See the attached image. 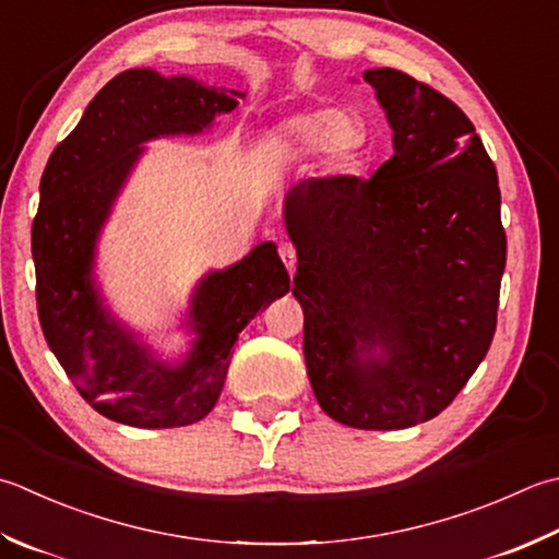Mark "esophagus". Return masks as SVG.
I'll return each instance as SVG.
<instances>
[{
	"label": "esophagus",
	"instance_id": "obj_1",
	"mask_svg": "<svg viewBox=\"0 0 559 559\" xmlns=\"http://www.w3.org/2000/svg\"><path fill=\"white\" fill-rule=\"evenodd\" d=\"M278 254H281L283 264H286L288 271H293L295 264H298V254H295V247H293L290 242H283V245L278 247Z\"/></svg>",
	"mask_w": 559,
	"mask_h": 559
}]
</instances>
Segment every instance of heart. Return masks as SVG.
<instances>
[{
	"label": "heart",
	"mask_w": 559,
	"mask_h": 559,
	"mask_svg": "<svg viewBox=\"0 0 559 559\" xmlns=\"http://www.w3.org/2000/svg\"><path fill=\"white\" fill-rule=\"evenodd\" d=\"M366 145V126L338 108H308L298 111L271 130L266 138L269 157L278 162H295L324 150L332 157L358 155Z\"/></svg>",
	"instance_id": "1"
}]
</instances>
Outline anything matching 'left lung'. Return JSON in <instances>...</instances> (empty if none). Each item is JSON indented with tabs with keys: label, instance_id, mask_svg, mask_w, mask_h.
Returning a JSON list of instances; mask_svg holds the SVG:
<instances>
[{
	"label": "left lung",
	"instance_id": "1",
	"mask_svg": "<svg viewBox=\"0 0 559 559\" xmlns=\"http://www.w3.org/2000/svg\"><path fill=\"white\" fill-rule=\"evenodd\" d=\"M392 128L370 179L293 186V295L320 407L368 431L433 419L489 352L507 266L495 162L475 126L431 86L366 70Z\"/></svg>",
	"mask_w": 559,
	"mask_h": 559
}]
</instances>
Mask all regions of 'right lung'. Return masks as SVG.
Returning <instances> with one entry per match:
<instances>
[{
    "instance_id": "right-lung-1",
    "label": "right lung",
    "mask_w": 559,
    "mask_h": 559,
    "mask_svg": "<svg viewBox=\"0 0 559 559\" xmlns=\"http://www.w3.org/2000/svg\"><path fill=\"white\" fill-rule=\"evenodd\" d=\"M245 96L189 74L126 70L92 98L40 177L31 251L43 334L80 395L118 424L174 429L201 421L221 397L239 332L290 290L273 242L207 271L181 322L189 352L171 360L118 320L96 281L98 237L145 142L201 135Z\"/></svg>"
}]
</instances>
